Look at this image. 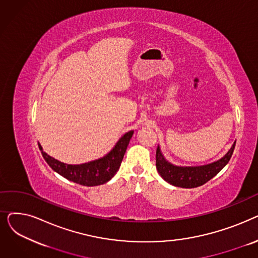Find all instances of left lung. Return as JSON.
Here are the masks:
<instances>
[{
	"label": "left lung",
	"mask_w": 258,
	"mask_h": 258,
	"mask_svg": "<svg viewBox=\"0 0 258 258\" xmlns=\"http://www.w3.org/2000/svg\"><path fill=\"white\" fill-rule=\"evenodd\" d=\"M236 141L232 144L228 153L212 163L201 166H178L168 162L158 145L156 152V167L160 175L167 183L181 188H195L205 184L215 177L231 158Z\"/></svg>",
	"instance_id": "left-lung-1"
}]
</instances>
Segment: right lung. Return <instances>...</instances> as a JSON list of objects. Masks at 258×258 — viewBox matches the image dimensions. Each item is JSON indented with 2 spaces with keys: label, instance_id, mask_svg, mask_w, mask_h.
<instances>
[{
  "label": "right lung",
  "instance_id": "1",
  "mask_svg": "<svg viewBox=\"0 0 258 258\" xmlns=\"http://www.w3.org/2000/svg\"><path fill=\"white\" fill-rule=\"evenodd\" d=\"M134 131H130L122 136L112 150L102 158L93 160L83 164H66L54 159L43 151L38 143V147L48 165L67 180L84 186H97L110 181L118 171L122 159L125 154Z\"/></svg>",
  "mask_w": 258,
  "mask_h": 258
}]
</instances>
